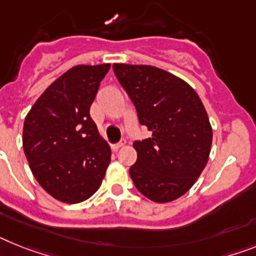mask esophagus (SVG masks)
I'll use <instances>...</instances> for the list:
<instances>
[{
	"mask_svg": "<svg viewBox=\"0 0 256 256\" xmlns=\"http://www.w3.org/2000/svg\"><path fill=\"white\" fill-rule=\"evenodd\" d=\"M124 144H126V140H124V139H122V140H120L118 143H116V144H112V148H113V150H118V148L124 147Z\"/></svg>",
	"mask_w": 256,
	"mask_h": 256,
	"instance_id": "34e87169",
	"label": "esophagus"
}]
</instances>
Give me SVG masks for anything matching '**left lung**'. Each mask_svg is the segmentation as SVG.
I'll return each mask as SVG.
<instances>
[{
    "label": "left lung",
    "instance_id": "obj_1",
    "mask_svg": "<svg viewBox=\"0 0 256 256\" xmlns=\"http://www.w3.org/2000/svg\"><path fill=\"white\" fill-rule=\"evenodd\" d=\"M113 72L151 138L135 140L130 177L156 203L182 196L207 165L212 128L196 92L170 72L148 65L114 64Z\"/></svg>",
    "mask_w": 256,
    "mask_h": 256
}]
</instances>
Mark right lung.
Returning a JSON list of instances; mask_svg holds the SVG:
<instances>
[{"label": "right lung", "mask_w": 256, "mask_h": 256, "mask_svg": "<svg viewBox=\"0 0 256 256\" xmlns=\"http://www.w3.org/2000/svg\"><path fill=\"white\" fill-rule=\"evenodd\" d=\"M110 65H78L34 104L23 126V150L42 188L64 203L95 194L110 162V148L90 116Z\"/></svg>", "instance_id": "add662e5"}]
</instances>
